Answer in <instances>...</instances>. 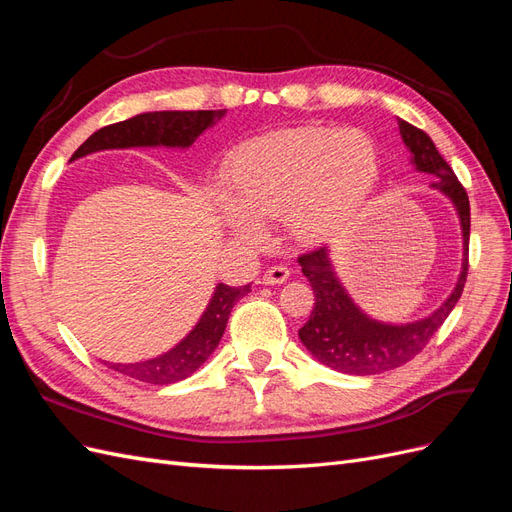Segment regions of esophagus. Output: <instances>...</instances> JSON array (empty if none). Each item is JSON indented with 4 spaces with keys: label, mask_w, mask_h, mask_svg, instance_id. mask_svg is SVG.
Masks as SVG:
<instances>
[{
    "label": "esophagus",
    "mask_w": 512,
    "mask_h": 512,
    "mask_svg": "<svg viewBox=\"0 0 512 512\" xmlns=\"http://www.w3.org/2000/svg\"><path fill=\"white\" fill-rule=\"evenodd\" d=\"M290 277V269L284 267V265H275V267H269L265 271V275H262V284L267 286H275V284H284Z\"/></svg>",
    "instance_id": "34e87169"
}]
</instances>
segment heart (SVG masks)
<instances>
[{
	"instance_id": "1",
	"label": "heart",
	"mask_w": 512,
	"mask_h": 512,
	"mask_svg": "<svg viewBox=\"0 0 512 512\" xmlns=\"http://www.w3.org/2000/svg\"><path fill=\"white\" fill-rule=\"evenodd\" d=\"M380 149L367 132L294 128L250 138L226 168V218L243 241L282 220L299 243H320L350 226L376 194Z\"/></svg>"
}]
</instances>
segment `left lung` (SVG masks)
Returning <instances> with one entry per match:
<instances>
[{
    "mask_svg": "<svg viewBox=\"0 0 512 512\" xmlns=\"http://www.w3.org/2000/svg\"><path fill=\"white\" fill-rule=\"evenodd\" d=\"M399 134L406 149L410 151V162L418 173L436 177L431 188L451 200L463 239V258L457 284L444 303L425 318L406 324L382 322L365 314L354 303L346 286L335 273L331 250L327 245L316 252L303 254L299 265L307 282L316 294V305L312 316L299 329V339L309 354L335 371L350 376H374L401 367L421 352L433 337L442 322L457 305L463 284L468 275V241H470V200L463 185L457 181L451 166L440 156L431 138L414 128L412 123L399 119Z\"/></svg>",
    "mask_w": 512,
    "mask_h": 512,
    "instance_id": "left-lung-1",
    "label": "left lung"
}]
</instances>
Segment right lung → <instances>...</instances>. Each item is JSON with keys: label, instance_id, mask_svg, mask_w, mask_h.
Instances as JSON below:
<instances>
[{"label": "right lung", "instance_id": "add662e5", "mask_svg": "<svg viewBox=\"0 0 512 512\" xmlns=\"http://www.w3.org/2000/svg\"><path fill=\"white\" fill-rule=\"evenodd\" d=\"M224 111H153L113 123L91 134L87 141L74 151L70 162L91 156V153L108 149H132V147H166L188 149L196 138L215 126ZM250 284L232 288L218 284L211 299L200 314L194 329L170 350L138 363H108V367L123 376L149 384H175L190 378L203 365L213 350L218 348L224 335L232 305L250 292Z\"/></svg>", "mask_w": 512, "mask_h": 512}]
</instances>
